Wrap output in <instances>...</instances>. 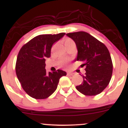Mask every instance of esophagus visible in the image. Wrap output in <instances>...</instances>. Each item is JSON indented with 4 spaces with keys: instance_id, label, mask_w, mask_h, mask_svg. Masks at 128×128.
I'll return each mask as SVG.
<instances>
[{
    "instance_id": "obj_1",
    "label": "esophagus",
    "mask_w": 128,
    "mask_h": 128,
    "mask_svg": "<svg viewBox=\"0 0 128 128\" xmlns=\"http://www.w3.org/2000/svg\"><path fill=\"white\" fill-rule=\"evenodd\" d=\"M67 74H68V76H72L73 74H74V73H72V72H68L67 73Z\"/></svg>"
}]
</instances>
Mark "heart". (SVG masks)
<instances>
[{
    "label": "heart",
    "mask_w": 128,
    "mask_h": 128,
    "mask_svg": "<svg viewBox=\"0 0 128 128\" xmlns=\"http://www.w3.org/2000/svg\"><path fill=\"white\" fill-rule=\"evenodd\" d=\"M64 43H65V46H66L69 45V44H72V43H74V42H73L72 40H71L70 39L67 38V39H66L65 40H64ZM66 63V61L62 62V64H65Z\"/></svg>",
    "instance_id": "1"
}]
</instances>
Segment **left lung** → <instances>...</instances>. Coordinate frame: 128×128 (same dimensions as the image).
Returning <instances> with one entry per match:
<instances>
[{"label":"left lung","instance_id":"left-lung-1","mask_svg":"<svg viewBox=\"0 0 128 128\" xmlns=\"http://www.w3.org/2000/svg\"><path fill=\"white\" fill-rule=\"evenodd\" d=\"M76 43L78 56L75 60L84 62L86 73L77 90L86 96L100 94L108 86L112 74L111 55L106 46L86 32L66 34Z\"/></svg>","mask_w":128,"mask_h":128}]
</instances>
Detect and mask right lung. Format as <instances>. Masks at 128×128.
I'll use <instances>...</instances> for the list:
<instances>
[{"label":"right lung","mask_w":128,"mask_h":128,"mask_svg":"<svg viewBox=\"0 0 128 128\" xmlns=\"http://www.w3.org/2000/svg\"><path fill=\"white\" fill-rule=\"evenodd\" d=\"M65 33L43 34L35 37L22 47L17 56L16 71L26 93L37 100L49 97L56 90L59 79L66 76L64 70L46 72V59L50 56L53 44Z\"/></svg>","instance_id":"right-lung-1"}]
</instances>
